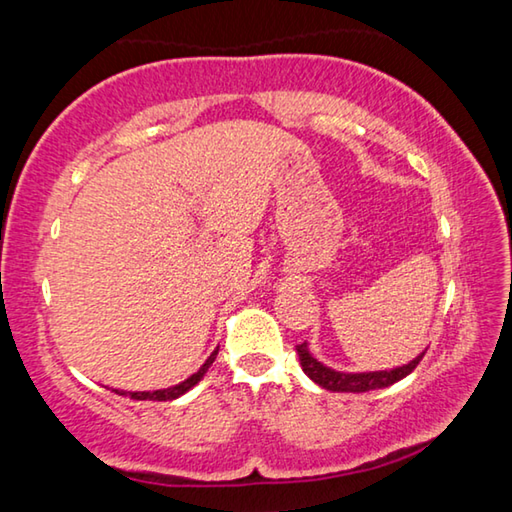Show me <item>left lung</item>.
<instances>
[{
	"label": "left lung",
	"instance_id": "left-lung-1",
	"mask_svg": "<svg viewBox=\"0 0 512 512\" xmlns=\"http://www.w3.org/2000/svg\"><path fill=\"white\" fill-rule=\"evenodd\" d=\"M300 366L305 370V375L309 379H314L318 386L327 388L332 393H366V391H375V388H386L395 384V381L404 379L406 375H411L415 366L422 361L424 352L418 359H413L411 363H406L402 368H393V370H379V372H357V375H350V372H336L332 368H325L323 363H318L314 357H311L307 350V343L296 345Z\"/></svg>",
	"mask_w": 512,
	"mask_h": 512
}]
</instances>
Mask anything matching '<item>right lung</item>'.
<instances>
[{
	"label": "right lung",
	"instance_id": "obj_1",
	"mask_svg": "<svg viewBox=\"0 0 512 512\" xmlns=\"http://www.w3.org/2000/svg\"><path fill=\"white\" fill-rule=\"evenodd\" d=\"M216 354H219V348H216L212 354H210V359H207L203 366H201V370L198 372H194L192 377L189 379H185L183 384H178V386H171V388H164V391H153V393H124V391H117L119 395H128L131 397V400H153V402H169V400H176V397H180L183 393H187L189 388L192 386H196L198 381L203 379V375L207 372V368L212 366L214 363V359H216Z\"/></svg>",
	"mask_w": 512,
	"mask_h": 512
}]
</instances>
